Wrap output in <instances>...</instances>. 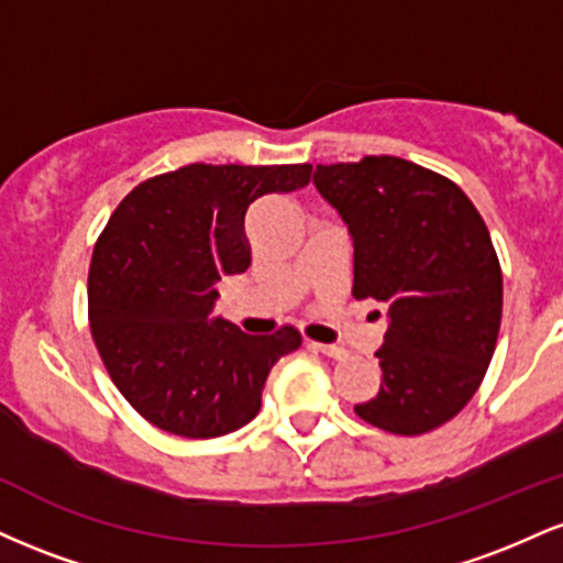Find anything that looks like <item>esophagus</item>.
<instances>
[{
	"label": "esophagus",
	"mask_w": 563,
	"mask_h": 563,
	"mask_svg": "<svg viewBox=\"0 0 563 563\" xmlns=\"http://www.w3.org/2000/svg\"><path fill=\"white\" fill-rule=\"evenodd\" d=\"M309 349H314V352L325 354V357H333V360L346 357V349L339 344H318V341H309Z\"/></svg>",
	"instance_id": "34e87169"
}]
</instances>
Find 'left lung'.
<instances>
[{"label": "left lung", "instance_id": "obj_1", "mask_svg": "<svg viewBox=\"0 0 563 563\" xmlns=\"http://www.w3.org/2000/svg\"><path fill=\"white\" fill-rule=\"evenodd\" d=\"M312 183L352 235L354 299L389 303L378 394L354 412L402 437L448 423L479 389L500 333L487 224L461 187L405 158L320 164Z\"/></svg>", "mask_w": 563, "mask_h": 563}]
</instances>
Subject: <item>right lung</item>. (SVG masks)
I'll return each instance as SVG.
<instances>
[{
    "label": "right lung",
    "mask_w": 563,
    "mask_h": 563,
    "mask_svg": "<svg viewBox=\"0 0 563 563\" xmlns=\"http://www.w3.org/2000/svg\"><path fill=\"white\" fill-rule=\"evenodd\" d=\"M312 166L190 164L134 187L97 238L89 328L115 389L161 431L211 439L254 421L296 328L249 335L211 318L217 283L251 264L245 211L309 185Z\"/></svg>",
    "instance_id": "add662e5"
}]
</instances>
